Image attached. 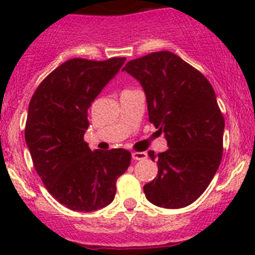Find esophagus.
<instances>
[{"mask_svg":"<svg viewBox=\"0 0 255 255\" xmlns=\"http://www.w3.org/2000/svg\"><path fill=\"white\" fill-rule=\"evenodd\" d=\"M131 157L135 161H143V159H147L148 154L145 152H132Z\"/></svg>","mask_w":255,"mask_h":255,"instance_id":"obj_1","label":"esophagus"}]
</instances>
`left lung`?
<instances>
[{"mask_svg":"<svg viewBox=\"0 0 255 255\" xmlns=\"http://www.w3.org/2000/svg\"><path fill=\"white\" fill-rule=\"evenodd\" d=\"M123 70L141 84L150 124L168 145L158 154L148 152L158 173L144 185V194L163 208L189 206L208 188L222 159L225 119L215 91L203 74L170 51L135 58Z\"/></svg>","mask_w":255,"mask_h":255,"instance_id":"1","label":"left lung"}]
</instances>
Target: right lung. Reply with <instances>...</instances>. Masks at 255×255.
Listing matches in <instances>:
<instances>
[{
	"label": "right lung",
	"mask_w": 255,
	"mask_h": 255,
	"mask_svg": "<svg viewBox=\"0 0 255 255\" xmlns=\"http://www.w3.org/2000/svg\"><path fill=\"white\" fill-rule=\"evenodd\" d=\"M125 60L71 58L43 79L29 103L25 141L35 171L49 194L73 211L108 206L130 166L129 150L92 152L84 140L88 108Z\"/></svg>",
	"instance_id": "add662e5"
}]
</instances>
